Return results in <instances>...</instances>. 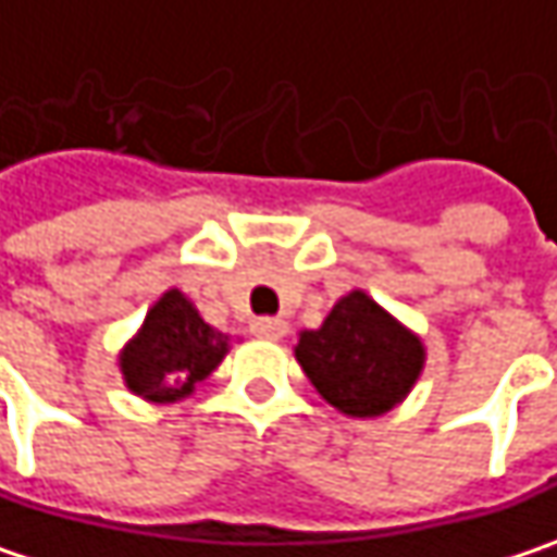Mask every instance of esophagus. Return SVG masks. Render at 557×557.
Returning a JSON list of instances; mask_svg holds the SVG:
<instances>
[{
    "label": "esophagus",
    "instance_id": "esophagus-1",
    "mask_svg": "<svg viewBox=\"0 0 557 557\" xmlns=\"http://www.w3.org/2000/svg\"><path fill=\"white\" fill-rule=\"evenodd\" d=\"M253 336L257 338H269V342H278V338H285L288 333V323L285 320H278V317H262V320H253Z\"/></svg>",
    "mask_w": 557,
    "mask_h": 557
}]
</instances>
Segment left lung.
<instances>
[{"label": "left lung", "instance_id": "obj_1", "mask_svg": "<svg viewBox=\"0 0 557 557\" xmlns=\"http://www.w3.org/2000/svg\"><path fill=\"white\" fill-rule=\"evenodd\" d=\"M295 358L336 412L380 418L412 393L428 351L418 333L355 288L317 330H300Z\"/></svg>", "mask_w": 557, "mask_h": 557}]
</instances>
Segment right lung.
I'll use <instances>...</instances> for the list:
<instances>
[{
	"instance_id": "add662e5",
	"label": "right lung",
	"mask_w": 557,
	"mask_h": 557,
	"mask_svg": "<svg viewBox=\"0 0 557 557\" xmlns=\"http://www.w3.org/2000/svg\"><path fill=\"white\" fill-rule=\"evenodd\" d=\"M227 351L231 338L209 326L180 288H168L148 307L116 361L129 393L154 406H171L193 396Z\"/></svg>"
}]
</instances>
